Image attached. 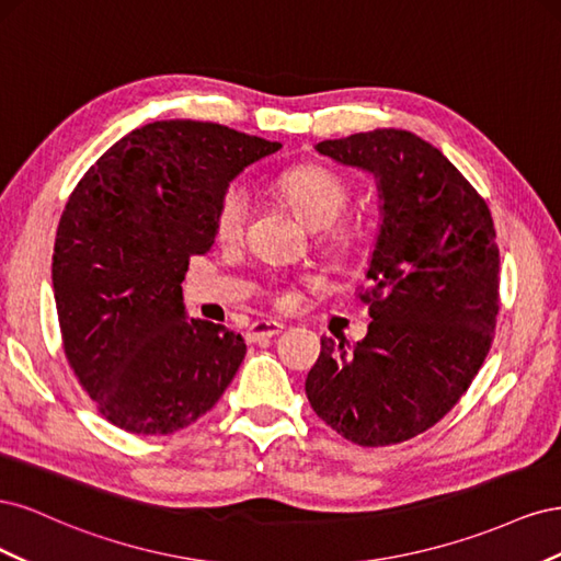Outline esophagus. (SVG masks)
I'll list each match as a JSON object with an SVG mask.
<instances>
[{
	"instance_id": "esophagus-1",
	"label": "esophagus",
	"mask_w": 561,
	"mask_h": 561,
	"mask_svg": "<svg viewBox=\"0 0 561 561\" xmlns=\"http://www.w3.org/2000/svg\"><path fill=\"white\" fill-rule=\"evenodd\" d=\"M280 330H283V322L278 320H254L245 332V339L248 342H260V339L276 336Z\"/></svg>"
}]
</instances>
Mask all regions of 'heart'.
<instances>
[{
	"label": "heart",
	"mask_w": 561,
	"mask_h": 561,
	"mask_svg": "<svg viewBox=\"0 0 561 561\" xmlns=\"http://www.w3.org/2000/svg\"><path fill=\"white\" fill-rule=\"evenodd\" d=\"M276 184L285 201L290 203L295 213L311 227H330L334 219L348 206V184L336 173L320 165H299L290 168L276 178ZM248 222V194L241 184H227L217 196L213 213L215 239L222 245H233L243 239ZM330 245L342 250L348 245L346 231H334L330 236ZM268 297L278 307H287L295 301V290L283 280L268 283Z\"/></svg>",
	"instance_id": "1"
}]
</instances>
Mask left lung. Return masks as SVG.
Listing matches in <instances>:
<instances>
[{
    "instance_id": "8db88e82",
    "label": "left lung",
    "mask_w": 561,
    "mask_h": 561,
    "mask_svg": "<svg viewBox=\"0 0 561 561\" xmlns=\"http://www.w3.org/2000/svg\"><path fill=\"white\" fill-rule=\"evenodd\" d=\"M316 149L375 173L383 222L358 293L367 336L353 351L320 339L307 398L351 443L398 445L451 410L494 342V219L443 151L410 130L377 128Z\"/></svg>"
}]
</instances>
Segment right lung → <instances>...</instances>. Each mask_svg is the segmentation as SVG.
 I'll return each instance as SVG.
<instances>
[{
	"label": "right lung",
	"instance_id": "add662e5",
	"mask_svg": "<svg viewBox=\"0 0 561 561\" xmlns=\"http://www.w3.org/2000/svg\"><path fill=\"white\" fill-rule=\"evenodd\" d=\"M280 149L208 122H154L79 180L54 248L65 358L98 412L135 435H171L213 410L245 358L241 334L186 320L190 260L215 243L219 192Z\"/></svg>",
	"mask_w": 561,
	"mask_h": 561
}]
</instances>
